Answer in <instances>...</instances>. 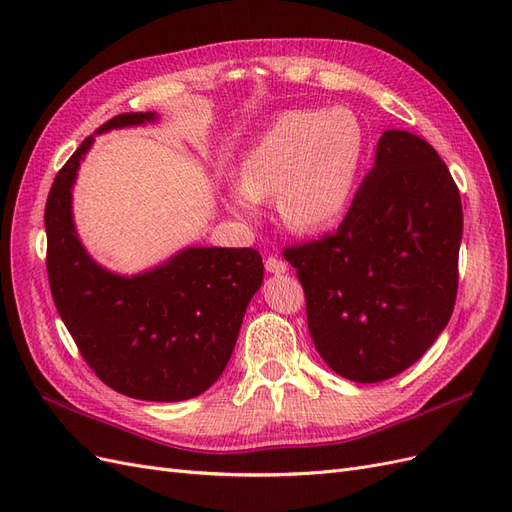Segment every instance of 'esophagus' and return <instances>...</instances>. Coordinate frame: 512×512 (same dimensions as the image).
<instances>
[{"mask_svg": "<svg viewBox=\"0 0 512 512\" xmlns=\"http://www.w3.org/2000/svg\"><path fill=\"white\" fill-rule=\"evenodd\" d=\"M265 269H267L269 273H275V275H282V273H286V271H288V265H286V262H284L282 258H275V256H269V258L265 260Z\"/></svg>", "mask_w": 512, "mask_h": 512, "instance_id": "esophagus-1", "label": "esophagus"}]
</instances>
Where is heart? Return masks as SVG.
I'll return each instance as SVG.
<instances>
[{"label": "heart", "instance_id": "obj_1", "mask_svg": "<svg viewBox=\"0 0 512 512\" xmlns=\"http://www.w3.org/2000/svg\"><path fill=\"white\" fill-rule=\"evenodd\" d=\"M363 147L365 130L348 108L288 111L245 151L228 207L254 213V203L277 198L286 228L329 226L352 196Z\"/></svg>", "mask_w": 512, "mask_h": 512}]
</instances>
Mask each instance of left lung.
I'll use <instances>...</instances> for the list:
<instances>
[{"instance_id": "left-lung-1", "label": "left lung", "mask_w": 512, "mask_h": 512, "mask_svg": "<svg viewBox=\"0 0 512 512\" xmlns=\"http://www.w3.org/2000/svg\"><path fill=\"white\" fill-rule=\"evenodd\" d=\"M461 232L459 190L438 151L386 130L339 228L284 250L335 374L382 382L429 350L455 307Z\"/></svg>"}]
</instances>
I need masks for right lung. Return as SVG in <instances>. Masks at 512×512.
Instances as JSON below:
<instances>
[{"instance_id":"add662e5","label":"right lung","mask_w":512,"mask_h":512,"mask_svg":"<svg viewBox=\"0 0 512 512\" xmlns=\"http://www.w3.org/2000/svg\"><path fill=\"white\" fill-rule=\"evenodd\" d=\"M123 113L96 134L156 121ZM94 136L59 170L44 209L46 271L57 312L85 363L113 391L145 401H183L222 376L245 307L262 284L254 247H188L132 277L102 269L72 220V185Z\"/></svg>"}]
</instances>
